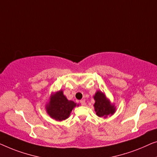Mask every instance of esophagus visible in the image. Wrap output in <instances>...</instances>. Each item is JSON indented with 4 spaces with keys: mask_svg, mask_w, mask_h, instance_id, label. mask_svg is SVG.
Returning <instances> with one entry per match:
<instances>
[{
    "mask_svg": "<svg viewBox=\"0 0 157 157\" xmlns=\"http://www.w3.org/2000/svg\"><path fill=\"white\" fill-rule=\"evenodd\" d=\"M80 104L82 106H85V105H86V103H85V100H80Z\"/></svg>",
    "mask_w": 157,
    "mask_h": 157,
    "instance_id": "esophagus-1",
    "label": "esophagus"
}]
</instances>
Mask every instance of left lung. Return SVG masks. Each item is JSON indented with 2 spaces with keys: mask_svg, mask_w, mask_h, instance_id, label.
<instances>
[{
  "mask_svg": "<svg viewBox=\"0 0 157 157\" xmlns=\"http://www.w3.org/2000/svg\"><path fill=\"white\" fill-rule=\"evenodd\" d=\"M94 99L95 100L94 105V111L98 117L106 118L108 115H112L115 112L116 107L111 104L102 92H97L94 96Z\"/></svg>",
  "mask_w": 157,
  "mask_h": 157,
  "instance_id": "left-lung-1",
  "label": "left lung"
}]
</instances>
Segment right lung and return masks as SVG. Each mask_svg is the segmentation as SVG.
<instances>
[{
	"label": "right lung",
	"instance_id": "obj_1",
	"mask_svg": "<svg viewBox=\"0 0 157 157\" xmlns=\"http://www.w3.org/2000/svg\"><path fill=\"white\" fill-rule=\"evenodd\" d=\"M76 103L68 100L62 90L52 94L50 101L46 105V110L50 117L57 121H63L69 117Z\"/></svg>",
	"mask_w": 157,
	"mask_h": 157
}]
</instances>
